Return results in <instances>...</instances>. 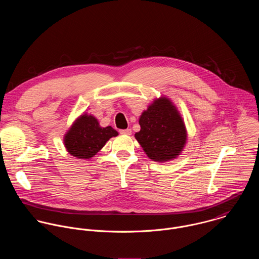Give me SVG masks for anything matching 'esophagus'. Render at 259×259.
<instances>
[{
  "instance_id": "34e87169",
  "label": "esophagus",
  "mask_w": 259,
  "mask_h": 259,
  "mask_svg": "<svg viewBox=\"0 0 259 259\" xmlns=\"http://www.w3.org/2000/svg\"><path fill=\"white\" fill-rule=\"evenodd\" d=\"M119 133L121 135H126V136H131L132 135V130L131 128H126V130H121L119 131Z\"/></svg>"
}]
</instances>
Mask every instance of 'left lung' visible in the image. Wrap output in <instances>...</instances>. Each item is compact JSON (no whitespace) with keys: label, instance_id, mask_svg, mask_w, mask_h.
Instances as JSON below:
<instances>
[{"label":"left lung","instance_id":"left-lung-1","mask_svg":"<svg viewBox=\"0 0 259 259\" xmlns=\"http://www.w3.org/2000/svg\"><path fill=\"white\" fill-rule=\"evenodd\" d=\"M141 131L135 135L148 157L163 162L176 158L186 142L185 122L166 98L155 100L140 117Z\"/></svg>","mask_w":259,"mask_h":259}]
</instances>
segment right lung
<instances>
[{
    "label": "right lung",
    "instance_id": "1",
    "mask_svg": "<svg viewBox=\"0 0 259 259\" xmlns=\"http://www.w3.org/2000/svg\"><path fill=\"white\" fill-rule=\"evenodd\" d=\"M118 134L111 126L102 127L98 119L91 114H82L66 134L64 142L70 154L81 159L96 155L106 143Z\"/></svg>",
    "mask_w": 259,
    "mask_h": 259
}]
</instances>
